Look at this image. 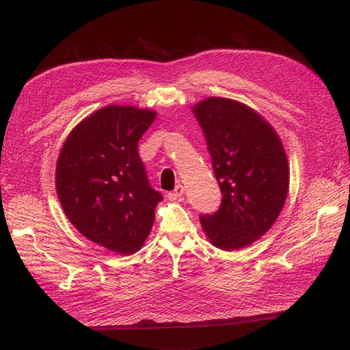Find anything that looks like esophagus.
I'll use <instances>...</instances> for the list:
<instances>
[{"instance_id": "obj_1", "label": "esophagus", "mask_w": 350, "mask_h": 350, "mask_svg": "<svg viewBox=\"0 0 350 350\" xmlns=\"http://www.w3.org/2000/svg\"><path fill=\"white\" fill-rule=\"evenodd\" d=\"M183 192H185V187H183L182 185H176L174 191H172V192H168V193H167V198H168V200H172V201H176V200L180 198V196L183 195Z\"/></svg>"}]
</instances>
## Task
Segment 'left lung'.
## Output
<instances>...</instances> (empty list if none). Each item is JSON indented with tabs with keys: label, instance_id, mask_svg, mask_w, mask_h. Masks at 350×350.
<instances>
[{
	"label": "left lung",
	"instance_id": "left-lung-1",
	"mask_svg": "<svg viewBox=\"0 0 350 350\" xmlns=\"http://www.w3.org/2000/svg\"><path fill=\"white\" fill-rule=\"evenodd\" d=\"M223 195L200 216L210 243L225 252L253 244L271 229L288 193V161L275 130L252 107L225 97L193 106Z\"/></svg>",
	"mask_w": 350,
	"mask_h": 350
}]
</instances>
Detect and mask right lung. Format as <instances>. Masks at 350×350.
Wrapping results in <instances>:
<instances>
[{
    "label": "right lung",
    "instance_id": "1",
    "mask_svg": "<svg viewBox=\"0 0 350 350\" xmlns=\"http://www.w3.org/2000/svg\"><path fill=\"white\" fill-rule=\"evenodd\" d=\"M154 111L111 105L70 131L56 167V191L69 221L87 239L120 254L143 245L163 195L152 189L139 140Z\"/></svg>",
    "mask_w": 350,
    "mask_h": 350
}]
</instances>
